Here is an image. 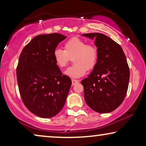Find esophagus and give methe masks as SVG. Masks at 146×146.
Listing matches in <instances>:
<instances>
[{
	"mask_svg": "<svg viewBox=\"0 0 146 146\" xmlns=\"http://www.w3.org/2000/svg\"><path fill=\"white\" fill-rule=\"evenodd\" d=\"M79 81L77 80H74V79H72V85H74L78 83Z\"/></svg>",
	"mask_w": 146,
	"mask_h": 146,
	"instance_id": "1",
	"label": "esophagus"
}]
</instances>
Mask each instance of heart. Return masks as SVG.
Instances as JSON below:
<instances>
[{
	"mask_svg": "<svg viewBox=\"0 0 146 146\" xmlns=\"http://www.w3.org/2000/svg\"><path fill=\"white\" fill-rule=\"evenodd\" d=\"M64 49L56 48L53 53L55 63L60 68L68 65L73 58L74 65L68 68L65 72L68 76L77 78L83 76L87 70L95 67L98 60V50L94 45L86 44V42L79 38L69 39L64 44Z\"/></svg>",
	"mask_w": 146,
	"mask_h": 146,
	"instance_id": "1",
	"label": "heart"
}]
</instances>
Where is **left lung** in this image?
<instances>
[{
  "label": "left lung",
  "instance_id": "left-lung-1",
  "mask_svg": "<svg viewBox=\"0 0 146 146\" xmlns=\"http://www.w3.org/2000/svg\"><path fill=\"white\" fill-rule=\"evenodd\" d=\"M95 39L98 60L93 70L81 84L88 106L98 113H109L118 108L126 95L129 69L121 47L101 33L83 34Z\"/></svg>",
  "mask_w": 146,
  "mask_h": 146
}]
</instances>
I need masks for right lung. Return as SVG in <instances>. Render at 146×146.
<instances>
[{"label":"right lung","instance_id":"add662e5","mask_svg":"<svg viewBox=\"0 0 146 146\" xmlns=\"http://www.w3.org/2000/svg\"><path fill=\"white\" fill-rule=\"evenodd\" d=\"M66 38L58 33L36 36L19 57L17 77L22 100L31 112L43 118L54 116L62 109L72 84L53 58Z\"/></svg>","mask_w":146,"mask_h":146}]
</instances>
